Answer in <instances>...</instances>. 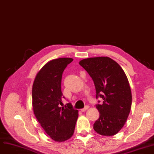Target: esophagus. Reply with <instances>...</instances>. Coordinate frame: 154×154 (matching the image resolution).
<instances>
[{
	"instance_id": "esophagus-1",
	"label": "esophagus",
	"mask_w": 154,
	"mask_h": 154,
	"mask_svg": "<svg viewBox=\"0 0 154 154\" xmlns=\"http://www.w3.org/2000/svg\"><path fill=\"white\" fill-rule=\"evenodd\" d=\"M88 108H89V106H86L84 109H81V111H82V112H85V111H86Z\"/></svg>"
}]
</instances>
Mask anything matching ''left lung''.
I'll return each instance as SVG.
<instances>
[{
	"instance_id": "8db88e82",
	"label": "left lung",
	"mask_w": 154,
	"mask_h": 154,
	"mask_svg": "<svg viewBox=\"0 0 154 154\" xmlns=\"http://www.w3.org/2000/svg\"><path fill=\"white\" fill-rule=\"evenodd\" d=\"M79 64L93 80L96 99H103L102 104L96 105L100 116L94 124V131L105 136L116 135L124 127L132 105L131 87L124 71L108 57L85 59Z\"/></svg>"
}]
</instances>
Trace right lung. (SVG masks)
Wrapping results in <instances>:
<instances>
[{"mask_svg":"<svg viewBox=\"0 0 154 154\" xmlns=\"http://www.w3.org/2000/svg\"><path fill=\"white\" fill-rule=\"evenodd\" d=\"M72 58H59L47 62L39 70L32 86V106L38 122L56 142H63L73 135L78 110L68 103L60 107L65 98L61 91L62 75ZM68 107L67 108L66 107Z\"/></svg>","mask_w":154,"mask_h":154,"instance_id":"obj_1","label":"right lung"}]
</instances>
